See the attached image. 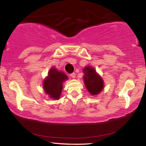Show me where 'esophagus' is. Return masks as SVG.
I'll use <instances>...</instances> for the list:
<instances>
[{
    "label": "esophagus",
    "instance_id": "obj_1",
    "mask_svg": "<svg viewBox=\"0 0 146 146\" xmlns=\"http://www.w3.org/2000/svg\"><path fill=\"white\" fill-rule=\"evenodd\" d=\"M70 76L71 77V78H75V76H76V75H75V73H73L70 74Z\"/></svg>",
    "mask_w": 146,
    "mask_h": 146
}]
</instances>
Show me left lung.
<instances>
[{
  "mask_svg": "<svg viewBox=\"0 0 146 146\" xmlns=\"http://www.w3.org/2000/svg\"><path fill=\"white\" fill-rule=\"evenodd\" d=\"M84 83L87 91L91 95L99 94L104 88V81L101 77L91 66H87L83 69Z\"/></svg>",
  "mask_w": 146,
  "mask_h": 146,
  "instance_id": "1",
  "label": "left lung"
}]
</instances>
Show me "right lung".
<instances>
[{"mask_svg":"<svg viewBox=\"0 0 146 146\" xmlns=\"http://www.w3.org/2000/svg\"><path fill=\"white\" fill-rule=\"evenodd\" d=\"M67 79L68 77L64 73L52 67L43 84L45 93L53 99L58 100L63 89V83Z\"/></svg>","mask_w":146,"mask_h":146,"instance_id":"right-lung-1","label":"right lung"}]
</instances>
